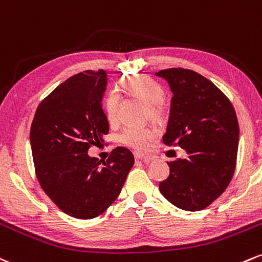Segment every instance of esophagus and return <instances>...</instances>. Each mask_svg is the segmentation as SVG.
<instances>
[{"label": "esophagus", "instance_id": "obj_1", "mask_svg": "<svg viewBox=\"0 0 262 262\" xmlns=\"http://www.w3.org/2000/svg\"><path fill=\"white\" fill-rule=\"evenodd\" d=\"M134 157H135V159H136V161H144V162H149L150 161V157L146 156V155H142V153H138V152H135Z\"/></svg>", "mask_w": 262, "mask_h": 262}]
</instances>
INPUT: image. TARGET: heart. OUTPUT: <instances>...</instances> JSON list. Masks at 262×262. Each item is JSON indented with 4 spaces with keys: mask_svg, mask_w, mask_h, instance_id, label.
Listing matches in <instances>:
<instances>
[{
    "mask_svg": "<svg viewBox=\"0 0 262 262\" xmlns=\"http://www.w3.org/2000/svg\"><path fill=\"white\" fill-rule=\"evenodd\" d=\"M122 92L142 100L147 105L149 116L161 119L163 115L162 101L164 99V91L159 84L146 76H134L126 78L121 83ZM105 109L107 118L112 121L116 120L119 113V97L110 94L106 98ZM157 135V131L152 127H127L120 136V141L126 146L135 149H143Z\"/></svg>",
    "mask_w": 262,
    "mask_h": 262,
    "instance_id": "b5f03b06",
    "label": "heart"
}]
</instances>
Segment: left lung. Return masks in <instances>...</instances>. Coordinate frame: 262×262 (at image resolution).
<instances>
[{"mask_svg": "<svg viewBox=\"0 0 262 262\" xmlns=\"http://www.w3.org/2000/svg\"><path fill=\"white\" fill-rule=\"evenodd\" d=\"M168 82L170 101L165 144L175 143L187 157L168 163L170 173L161 193L184 211H200L222 195L234 174L239 125L232 103L210 79L191 70L156 73Z\"/></svg>", "mask_w": 262, "mask_h": 262, "instance_id": "1", "label": "left lung"}]
</instances>
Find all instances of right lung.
Here are the masks:
<instances>
[{"label": "right lung", "instance_id": "obj_1", "mask_svg": "<svg viewBox=\"0 0 262 262\" xmlns=\"http://www.w3.org/2000/svg\"><path fill=\"white\" fill-rule=\"evenodd\" d=\"M106 84L103 70L70 77L40 103L30 127L40 185L61 211L81 220L99 216L118 199L135 163L124 147L103 164L88 156L109 132L101 104Z\"/></svg>", "mask_w": 262, "mask_h": 262}]
</instances>
